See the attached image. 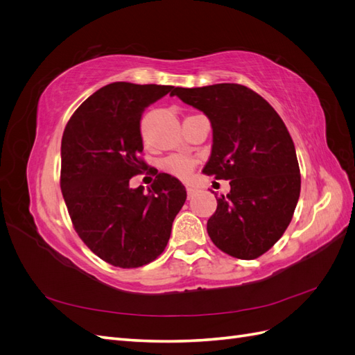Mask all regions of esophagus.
I'll list each match as a JSON object with an SVG mask.
<instances>
[{
  "mask_svg": "<svg viewBox=\"0 0 355 355\" xmlns=\"http://www.w3.org/2000/svg\"><path fill=\"white\" fill-rule=\"evenodd\" d=\"M187 192H188V197H192L197 192V188L196 187H192V185H188L187 187Z\"/></svg>",
  "mask_w": 355,
  "mask_h": 355,
  "instance_id": "esophagus-1",
  "label": "esophagus"
}]
</instances>
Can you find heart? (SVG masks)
Wrapping results in <instances>:
<instances>
[{
  "label": "heart",
  "mask_w": 355,
  "mask_h": 355,
  "mask_svg": "<svg viewBox=\"0 0 355 355\" xmlns=\"http://www.w3.org/2000/svg\"><path fill=\"white\" fill-rule=\"evenodd\" d=\"M192 166H194V161L187 155H171L163 161V168L167 171V173L180 179L189 178Z\"/></svg>",
  "instance_id": "obj_1"
}]
</instances>
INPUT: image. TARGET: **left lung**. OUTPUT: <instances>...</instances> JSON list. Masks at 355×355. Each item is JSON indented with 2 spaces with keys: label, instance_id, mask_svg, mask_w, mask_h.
Wrapping results in <instances>:
<instances>
[{
  "label": "left lung",
  "instance_id": "8db88e82",
  "mask_svg": "<svg viewBox=\"0 0 355 355\" xmlns=\"http://www.w3.org/2000/svg\"><path fill=\"white\" fill-rule=\"evenodd\" d=\"M171 96L209 118L213 130L206 175L230 179L207 222L216 247L239 259H256L280 240L300 194L292 137L262 96L240 84L176 87Z\"/></svg>",
  "mask_w": 355,
  "mask_h": 355
}]
</instances>
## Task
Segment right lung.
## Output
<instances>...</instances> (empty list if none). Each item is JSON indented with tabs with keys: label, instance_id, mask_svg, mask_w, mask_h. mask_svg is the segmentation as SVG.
<instances>
[{
	"label": "right lung",
	"instance_id": "obj_1",
	"mask_svg": "<svg viewBox=\"0 0 355 355\" xmlns=\"http://www.w3.org/2000/svg\"><path fill=\"white\" fill-rule=\"evenodd\" d=\"M173 85H105L73 112L62 136L60 189L73 228L89 249L114 266L137 268L163 253L187 200L179 179L159 173L148 192L130 188L146 166L142 114Z\"/></svg>",
	"mask_w": 355,
	"mask_h": 355
}]
</instances>
